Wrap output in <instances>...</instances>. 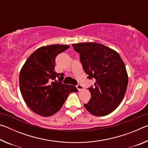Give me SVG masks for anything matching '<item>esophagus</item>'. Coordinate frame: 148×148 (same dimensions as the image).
<instances>
[{
	"label": "esophagus",
	"mask_w": 148,
	"mask_h": 148,
	"mask_svg": "<svg viewBox=\"0 0 148 148\" xmlns=\"http://www.w3.org/2000/svg\"><path fill=\"white\" fill-rule=\"evenodd\" d=\"M76 87H77V89H78L79 91H82V90H84V87L82 86H81V85H77Z\"/></svg>",
	"instance_id": "1"
}]
</instances>
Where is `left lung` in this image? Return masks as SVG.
I'll use <instances>...</instances> for the list:
<instances>
[{
  "label": "left lung",
  "instance_id": "1",
  "mask_svg": "<svg viewBox=\"0 0 148 148\" xmlns=\"http://www.w3.org/2000/svg\"><path fill=\"white\" fill-rule=\"evenodd\" d=\"M79 53L87 77L95 79L90 87L91 98L84 107L95 116H104L117 108L124 98L128 74L124 62L115 50L93 42L72 44Z\"/></svg>",
  "mask_w": 148,
  "mask_h": 148
}]
</instances>
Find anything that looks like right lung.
I'll return each instance as SVG.
<instances>
[{"label":"right lung","mask_w":148,"mask_h":148,"mask_svg":"<svg viewBox=\"0 0 148 148\" xmlns=\"http://www.w3.org/2000/svg\"><path fill=\"white\" fill-rule=\"evenodd\" d=\"M69 47L53 44L39 47L22 66L19 73L20 91L27 106L36 114L52 116L61 108L70 93L78 91L75 86L54 80L57 77L59 81L64 78V74L55 72L56 58Z\"/></svg>","instance_id":"obj_1"}]
</instances>
